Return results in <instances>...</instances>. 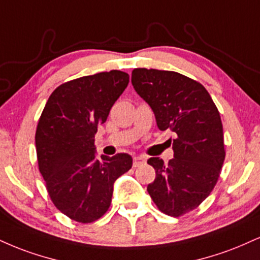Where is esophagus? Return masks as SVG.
I'll list each match as a JSON object with an SVG mask.
<instances>
[{"instance_id": "obj_1", "label": "esophagus", "mask_w": 260, "mask_h": 260, "mask_svg": "<svg viewBox=\"0 0 260 260\" xmlns=\"http://www.w3.org/2000/svg\"><path fill=\"white\" fill-rule=\"evenodd\" d=\"M145 160H144V157L142 156H136V157L133 158V167H139V166H142Z\"/></svg>"}]
</instances>
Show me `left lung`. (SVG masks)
Listing matches in <instances>:
<instances>
[{
    "instance_id": "1",
    "label": "left lung",
    "mask_w": 260,
    "mask_h": 260,
    "mask_svg": "<svg viewBox=\"0 0 260 260\" xmlns=\"http://www.w3.org/2000/svg\"><path fill=\"white\" fill-rule=\"evenodd\" d=\"M132 84L154 111L158 129L176 137L168 164L148 160L156 171L148 192L161 212L180 217L205 201L219 178L225 158L219 111L201 83L176 71L134 69Z\"/></svg>"
}]
</instances>
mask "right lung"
Segmentation results:
<instances>
[{"label": "right lung", "instance_id": "right-lung-1", "mask_svg": "<svg viewBox=\"0 0 260 260\" xmlns=\"http://www.w3.org/2000/svg\"><path fill=\"white\" fill-rule=\"evenodd\" d=\"M129 82L120 70L62 83L46 103L35 143L39 168L59 211L79 223L99 219L110 207L114 183L132 168V156L95 157L94 136Z\"/></svg>", "mask_w": 260, "mask_h": 260}]
</instances>
